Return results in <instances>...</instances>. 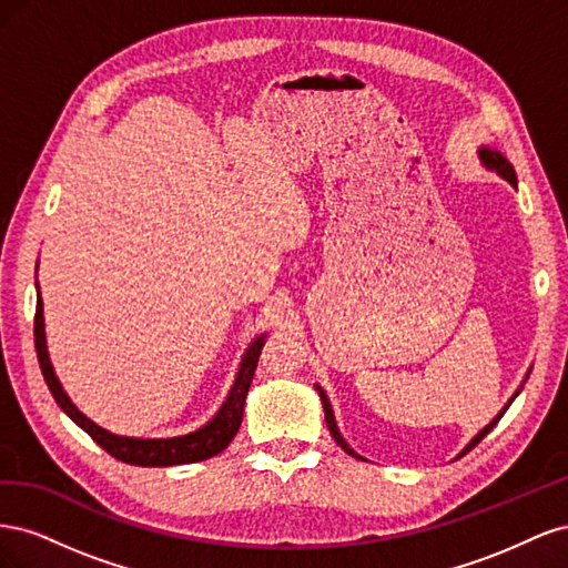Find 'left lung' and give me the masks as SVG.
I'll use <instances>...</instances> for the list:
<instances>
[{"instance_id":"1","label":"left lung","mask_w":568,"mask_h":568,"mask_svg":"<svg viewBox=\"0 0 568 568\" xmlns=\"http://www.w3.org/2000/svg\"><path fill=\"white\" fill-rule=\"evenodd\" d=\"M478 159H480V163H484L488 170H493V173H497V175H500L503 180H507L511 186H517V173H514V168H511V163L503 156V153L500 151H497V149H488V146H480L478 149ZM526 379H528V374H526ZM526 379L521 382V386L517 388V390H514V395H511V398L507 400V405L500 409V412H497V415L493 417V422L490 424H486L484 428H480V432L467 443V448H464L455 459H459L462 455H467L471 448H476V445L480 443V440H484L490 432H493V426L497 424V422H500L503 419V415H505V412H507V407L514 403V398H517V395L521 393V388H524V384H526ZM315 388H317V393H320V400H322V407H324V419H326V426H329V434H332V438L336 440V445H341V448L343 450H346L348 455H353V457H357V459H365L363 455H357L353 448H351V445L346 443V438H343L341 436V432H338V426H336V419H334V409H332V403H329V398H326V393H324V388L320 386V384H315ZM367 462V459H365Z\"/></svg>"}]
</instances>
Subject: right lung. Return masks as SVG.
Wrapping results in <instances>:
<instances>
[{
    "label": "right lung",
    "instance_id": "right-lung-1",
    "mask_svg": "<svg viewBox=\"0 0 568 568\" xmlns=\"http://www.w3.org/2000/svg\"><path fill=\"white\" fill-rule=\"evenodd\" d=\"M38 286V311H36V348H38V359H40V369L44 374V382L54 395V400L59 407L71 417L82 432H88L97 445H101L109 455L115 459L134 464V467H175V464H192V462H203L211 459L217 453H222L232 443L236 436L239 426H242L244 417V405H246V395L253 382V374L257 367V357H261V351L265 346L267 334L255 336L251 341V346L242 355V363H239L234 384L227 393L225 403L220 405V409L213 415L211 422H205L196 432H189L184 436H170V438H136V436H120L109 432V428L99 426L92 422L88 415L75 407V403L68 398V393L63 390L59 376L51 367L49 351H47V334H44V305L40 296V284Z\"/></svg>",
    "mask_w": 568,
    "mask_h": 568
}]
</instances>
